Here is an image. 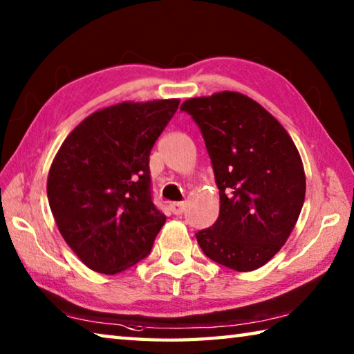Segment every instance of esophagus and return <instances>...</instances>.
<instances>
[{
	"label": "esophagus",
	"mask_w": 354,
	"mask_h": 354,
	"mask_svg": "<svg viewBox=\"0 0 354 354\" xmlns=\"http://www.w3.org/2000/svg\"><path fill=\"white\" fill-rule=\"evenodd\" d=\"M170 211L175 214V215H179L183 214L185 211V203H171L170 205Z\"/></svg>",
	"instance_id": "esophagus-1"
}]
</instances>
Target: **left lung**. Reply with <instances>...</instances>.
Instances as JSON below:
<instances>
[{"label": "left lung", "mask_w": 354, "mask_h": 354, "mask_svg": "<svg viewBox=\"0 0 354 354\" xmlns=\"http://www.w3.org/2000/svg\"><path fill=\"white\" fill-rule=\"evenodd\" d=\"M205 139L220 194L215 223L196 232L209 259L236 272L262 267L289 239L306 195L295 143L270 112L239 92L181 104Z\"/></svg>", "instance_id": "obj_1"}]
</instances>
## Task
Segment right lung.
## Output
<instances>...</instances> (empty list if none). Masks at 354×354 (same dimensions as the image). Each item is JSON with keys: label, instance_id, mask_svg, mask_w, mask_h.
Listing matches in <instances>:
<instances>
[{"label": "right lung", "instance_id": "1", "mask_svg": "<svg viewBox=\"0 0 354 354\" xmlns=\"http://www.w3.org/2000/svg\"><path fill=\"white\" fill-rule=\"evenodd\" d=\"M179 100L123 101L67 136L46 194L64 241L93 272L115 274L147 257L165 223L151 200L149 153Z\"/></svg>", "mask_w": 354, "mask_h": 354}]
</instances>
